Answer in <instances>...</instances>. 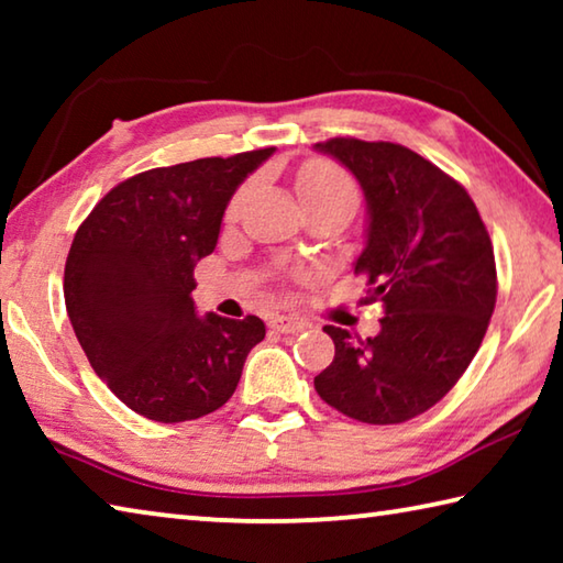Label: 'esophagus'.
Listing matches in <instances>:
<instances>
[{
  "label": "esophagus",
  "instance_id": "1",
  "mask_svg": "<svg viewBox=\"0 0 563 563\" xmlns=\"http://www.w3.org/2000/svg\"><path fill=\"white\" fill-rule=\"evenodd\" d=\"M271 328H273L275 332H283V335H298V332H302L308 325H305V322L298 320V318L275 316V318H271Z\"/></svg>",
  "mask_w": 563,
  "mask_h": 563
}]
</instances>
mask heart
<instances>
[{
	"instance_id": "1",
	"label": "heart",
	"mask_w": 563,
	"mask_h": 563,
	"mask_svg": "<svg viewBox=\"0 0 563 563\" xmlns=\"http://www.w3.org/2000/svg\"><path fill=\"white\" fill-rule=\"evenodd\" d=\"M245 194L247 190H241V194H238V198L231 206V216H235L238 208L243 206ZM298 196H300L302 206L322 203V201H340V198H352V201H357V194H355V186H352V180L342 174L338 166L322 164V161L305 166L300 170Z\"/></svg>"
}]
</instances>
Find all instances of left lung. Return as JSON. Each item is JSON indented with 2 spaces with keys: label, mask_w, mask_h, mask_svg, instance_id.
<instances>
[{
  "label": "left lung",
  "mask_w": 563,
  "mask_h": 563,
  "mask_svg": "<svg viewBox=\"0 0 563 563\" xmlns=\"http://www.w3.org/2000/svg\"><path fill=\"white\" fill-rule=\"evenodd\" d=\"M365 194V302L385 318L360 340L325 325L335 360L316 377L318 395L367 424H399L450 393L470 367L497 302L494 247L464 186L415 151L389 141L330 139Z\"/></svg>",
  "instance_id": "obj_1"
}]
</instances>
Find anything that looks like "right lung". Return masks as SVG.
Listing matches in <instances>:
<instances>
[{
    "label": "right lung",
    "instance_id": "obj_1",
    "mask_svg": "<svg viewBox=\"0 0 563 563\" xmlns=\"http://www.w3.org/2000/svg\"><path fill=\"white\" fill-rule=\"evenodd\" d=\"M273 151L144 170L111 188L76 231L66 312L93 373L136 415L170 424L216 412L265 338L255 316L201 318L190 292L228 201Z\"/></svg>",
    "mask_w": 563,
    "mask_h": 563
}]
</instances>
